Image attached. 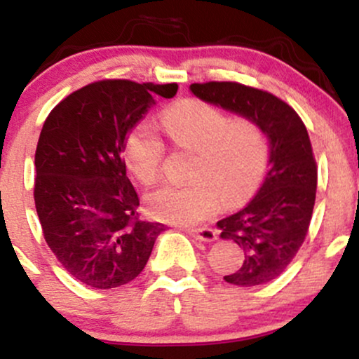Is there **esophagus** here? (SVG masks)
I'll return each instance as SVG.
<instances>
[{
	"label": "esophagus",
	"mask_w": 359,
	"mask_h": 359,
	"mask_svg": "<svg viewBox=\"0 0 359 359\" xmlns=\"http://www.w3.org/2000/svg\"><path fill=\"white\" fill-rule=\"evenodd\" d=\"M185 233L191 234L197 241L211 243L216 240V231L212 228H185Z\"/></svg>",
	"instance_id": "esophagus-1"
}]
</instances>
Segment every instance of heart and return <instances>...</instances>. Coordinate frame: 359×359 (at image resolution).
I'll return each instance as SVG.
<instances>
[{"instance_id": "1", "label": "heart", "mask_w": 359, "mask_h": 359, "mask_svg": "<svg viewBox=\"0 0 359 359\" xmlns=\"http://www.w3.org/2000/svg\"><path fill=\"white\" fill-rule=\"evenodd\" d=\"M162 128L172 143L194 151L185 185H162L145 197L155 219L191 224L219 205H234L258 187L265 172L269 145L258 125L248 119L229 121L222 111L201 101H182L162 114ZM162 140L148 125L135 128L125 143V162L142 184H154L160 174Z\"/></svg>"}]
</instances>
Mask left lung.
Returning <instances> with one entry per match:
<instances>
[{"mask_svg":"<svg viewBox=\"0 0 359 359\" xmlns=\"http://www.w3.org/2000/svg\"><path fill=\"white\" fill-rule=\"evenodd\" d=\"M201 101L253 121L269 140V172L241 211L217 221L222 240L245 251L228 283L255 287L283 273L302 246L316 203L317 167L306 125L287 102L238 82L191 84Z\"/></svg>","mask_w":359,"mask_h":359,"instance_id":"1","label":"left lung"}]
</instances>
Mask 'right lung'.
<instances>
[{"mask_svg":"<svg viewBox=\"0 0 359 359\" xmlns=\"http://www.w3.org/2000/svg\"><path fill=\"white\" fill-rule=\"evenodd\" d=\"M177 84L109 79L69 94L45 119L35 151V208L43 238L86 285L114 288L145 269L165 226L138 219L123 160L128 133Z\"/></svg>","mask_w":359,"mask_h":359,"instance_id":"add662e5","label":"right lung"}]
</instances>
